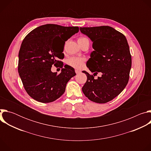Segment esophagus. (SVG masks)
<instances>
[{"label":"esophagus","mask_w":151,"mask_h":151,"mask_svg":"<svg viewBox=\"0 0 151 151\" xmlns=\"http://www.w3.org/2000/svg\"><path fill=\"white\" fill-rule=\"evenodd\" d=\"M81 72V71L80 70H75V73H76V74H78V73H79Z\"/></svg>","instance_id":"obj_1"}]
</instances>
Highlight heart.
<instances>
[{
    "label": "heart",
    "instance_id": "obj_1",
    "mask_svg": "<svg viewBox=\"0 0 151 151\" xmlns=\"http://www.w3.org/2000/svg\"><path fill=\"white\" fill-rule=\"evenodd\" d=\"M86 40H88V39L85 37H79L78 39V42L80 46ZM84 63H85L84 58L76 57H71L66 60V63L68 65L76 69L82 68L84 65Z\"/></svg>",
    "mask_w": 151,
    "mask_h": 151
}]
</instances>
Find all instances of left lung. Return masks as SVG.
Listing matches in <instances>:
<instances>
[{
    "mask_svg": "<svg viewBox=\"0 0 151 151\" xmlns=\"http://www.w3.org/2000/svg\"><path fill=\"white\" fill-rule=\"evenodd\" d=\"M81 32L93 42L94 51L87 62L93 75L83 71L87 80L82 88L85 96L97 103L112 100L128 83L132 55L125 36L110 26L80 27ZM102 73L96 80L94 74Z\"/></svg>",
    "mask_w": 151,
    "mask_h": 151,
    "instance_id": "1",
    "label": "left lung"
}]
</instances>
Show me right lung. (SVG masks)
I'll return each mask as SVG.
<instances>
[{"label": "right lung", "instance_id": "right-lung-1", "mask_svg": "<svg viewBox=\"0 0 151 151\" xmlns=\"http://www.w3.org/2000/svg\"><path fill=\"white\" fill-rule=\"evenodd\" d=\"M78 32V27L48 24L33 29L24 39L19 51L18 70L25 90L34 100L45 103L56 100L76 75L72 67L65 65L63 68L64 48L60 42L64 47L65 41ZM52 65L61 68L62 72L52 73Z\"/></svg>", "mask_w": 151, "mask_h": 151}]
</instances>
